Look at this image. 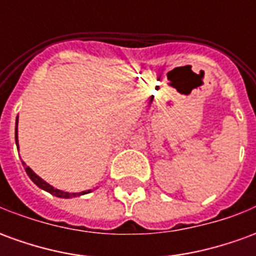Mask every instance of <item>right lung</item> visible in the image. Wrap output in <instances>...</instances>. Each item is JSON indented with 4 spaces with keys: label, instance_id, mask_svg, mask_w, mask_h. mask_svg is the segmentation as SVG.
Returning a JSON list of instances; mask_svg holds the SVG:
<instances>
[{
    "label": "right lung",
    "instance_id": "add662e5",
    "mask_svg": "<svg viewBox=\"0 0 256 256\" xmlns=\"http://www.w3.org/2000/svg\"><path fill=\"white\" fill-rule=\"evenodd\" d=\"M14 138H16V145H18V148H19V141H18V118H16V130H14ZM23 163V166H24V170L27 172V176L30 177V180L32 182L36 184L38 188L44 189V190H46V192L52 193L53 196H58V198H76V196H80V194H86V193H90L92 190H84V192H78V193H68V192H63V190H60V189L53 188L52 185H49L46 181H44L40 176H36V172L31 170L30 167L26 166L24 162H22Z\"/></svg>",
    "mask_w": 256,
    "mask_h": 256
}]
</instances>
